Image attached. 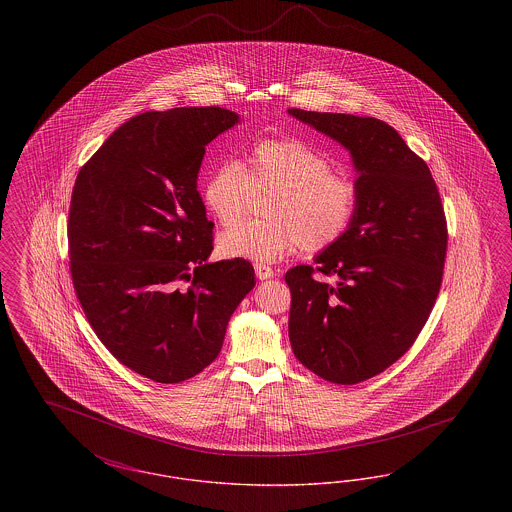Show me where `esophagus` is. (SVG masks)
I'll use <instances>...</instances> for the list:
<instances>
[{"label": "esophagus", "mask_w": 512, "mask_h": 512, "mask_svg": "<svg viewBox=\"0 0 512 512\" xmlns=\"http://www.w3.org/2000/svg\"><path fill=\"white\" fill-rule=\"evenodd\" d=\"M255 274H257V278H259V280H268V278H272V276H274V270L268 267V265L257 263V265H255Z\"/></svg>", "instance_id": "esophagus-1"}]
</instances>
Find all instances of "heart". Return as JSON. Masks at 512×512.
Instances as JSON below:
<instances>
[{
	"label": "heart",
	"mask_w": 512,
	"mask_h": 512,
	"mask_svg": "<svg viewBox=\"0 0 512 512\" xmlns=\"http://www.w3.org/2000/svg\"><path fill=\"white\" fill-rule=\"evenodd\" d=\"M272 191L265 221H248L219 236L226 257L272 263L299 249L318 253L338 244L359 207V186L349 172L332 169L318 147L293 138H268L249 149L244 167L224 161L207 176L201 197L224 226L244 215L252 190Z\"/></svg>",
	"instance_id": "1"
}]
</instances>
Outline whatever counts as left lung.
Wrapping results in <instances>:
<instances>
[{
  "instance_id": "8db88e82",
  "label": "left lung",
  "mask_w": 512,
  "mask_h": 512,
  "mask_svg": "<svg viewBox=\"0 0 512 512\" xmlns=\"http://www.w3.org/2000/svg\"><path fill=\"white\" fill-rule=\"evenodd\" d=\"M288 113L345 147L359 174L347 234L318 253L315 267L286 272L293 355L320 378L351 386L403 357L430 317L445 265V213L428 165L388 122Z\"/></svg>"
}]
</instances>
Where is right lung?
I'll return each instance as SVG.
<instances>
[{
  "label": "right lung",
  "instance_id": "right-lung-1",
  "mask_svg": "<svg viewBox=\"0 0 512 512\" xmlns=\"http://www.w3.org/2000/svg\"><path fill=\"white\" fill-rule=\"evenodd\" d=\"M238 122L222 107L136 115L74 182L76 297L111 355L159 384L217 359L228 320L255 286L249 261H207L215 224L197 192L205 146Z\"/></svg>",
  "mask_w": 512,
  "mask_h": 512
}]
</instances>
